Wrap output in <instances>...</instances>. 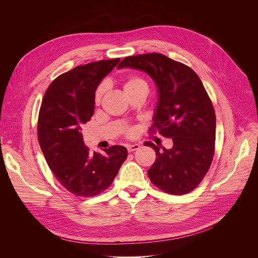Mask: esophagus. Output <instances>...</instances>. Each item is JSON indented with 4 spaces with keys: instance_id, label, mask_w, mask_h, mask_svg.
Listing matches in <instances>:
<instances>
[{
    "instance_id": "esophagus-1",
    "label": "esophagus",
    "mask_w": 258,
    "mask_h": 258,
    "mask_svg": "<svg viewBox=\"0 0 258 258\" xmlns=\"http://www.w3.org/2000/svg\"><path fill=\"white\" fill-rule=\"evenodd\" d=\"M139 149H140V145H138V144L127 146V151H128V153H132V152L137 151V150H139Z\"/></svg>"
}]
</instances>
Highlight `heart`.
<instances>
[{"instance_id":"obj_1","label":"heart","mask_w":258,"mask_h":258,"mask_svg":"<svg viewBox=\"0 0 258 258\" xmlns=\"http://www.w3.org/2000/svg\"><path fill=\"white\" fill-rule=\"evenodd\" d=\"M123 91L125 95H130L132 93L138 92V91H148L149 86L146 80L139 76H130L125 79L123 82ZM106 91V85L104 83H101L98 85V87L95 89L94 92V104L97 106L101 103V99ZM136 128L134 127H127L125 130V135L127 137H134L136 135Z\"/></svg>"}]
</instances>
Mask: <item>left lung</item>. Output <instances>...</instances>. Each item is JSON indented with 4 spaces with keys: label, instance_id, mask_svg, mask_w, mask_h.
<instances>
[{
    "label": "left lung",
    "instance_id": "1",
    "mask_svg": "<svg viewBox=\"0 0 258 258\" xmlns=\"http://www.w3.org/2000/svg\"><path fill=\"white\" fill-rule=\"evenodd\" d=\"M148 73L159 91L150 133L171 138L173 148L163 151L153 143L156 161L148 170L152 183L172 195L194 190L207 174L215 152L216 116L212 101L197 73L160 53L128 56L117 68Z\"/></svg>",
    "mask_w": 258,
    "mask_h": 258
}]
</instances>
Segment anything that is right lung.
<instances>
[{
    "label": "right lung",
    "mask_w": 258,
    "mask_h": 258,
    "mask_svg": "<svg viewBox=\"0 0 258 258\" xmlns=\"http://www.w3.org/2000/svg\"><path fill=\"white\" fill-rule=\"evenodd\" d=\"M119 58L79 65L55 78L43 97L38 117V141L57 181L79 197L107 189L127 157L122 146L90 153L81 127L94 113V92Z\"/></svg>",
    "instance_id": "add662e5"
}]
</instances>
